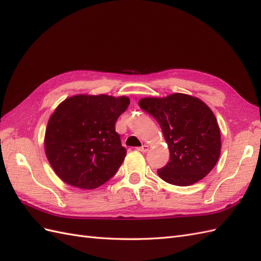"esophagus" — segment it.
I'll return each instance as SVG.
<instances>
[{"label": "esophagus", "mask_w": 261, "mask_h": 261, "mask_svg": "<svg viewBox=\"0 0 261 261\" xmlns=\"http://www.w3.org/2000/svg\"><path fill=\"white\" fill-rule=\"evenodd\" d=\"M137 150L141 151V152H147V151L149 150V145H147V144H143V145H141V147L137 148Z\"/></svg>", "instance_id": "34e87169"}]
</instances>
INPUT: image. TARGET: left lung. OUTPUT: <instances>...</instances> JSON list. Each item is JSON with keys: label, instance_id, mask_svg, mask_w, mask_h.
<instances>
[{"label": "left lung", "instance_id": "left-lung-1", "mask_svg": "<svg viewBox=\"0 0 261 261\" xmlns=\"http://www.w3.org/2000/svg\"><path fill=\"white\" fill-rule=\"evenodd\" d=\"M139 106L158 121L170 151V160L158 170L162 180L186 187L213 170L220 155V129L203 101L173 93L166 98H143Z\"/></svg>", "mask_w": 261, "mask_h": 261}]
</instances>
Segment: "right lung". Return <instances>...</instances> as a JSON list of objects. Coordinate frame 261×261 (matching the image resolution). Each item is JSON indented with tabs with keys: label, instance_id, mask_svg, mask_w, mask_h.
Wrapping results in <instances>:
<instances>
[{
	"label": "right lung",
	"instance_id": "obj_1",
	"mask_svg": "<svg viewBox=\"0 0 261 261\" xmlns=\"http://www.w3.org/2000/svg\"><path fill=\"white\" fill-rule=\"evenodd\" d=\"M126 96L77 94L60 103L48 119L46 158L58 177L80 189H94L112 178L125 158L116 122Z\"/></svg>",
	"mask_w": 261,
	"mask_h": 261
}]
</instances>
